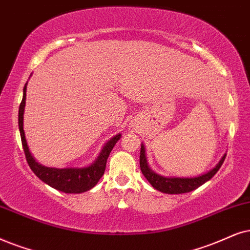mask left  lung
<instances>
[{
	"label": "left lung",
	"mask_w": 250,
	"mask_h": 250,
	"mask_svg": "<svg viewBox=\"0 0 250 250\" xmlns=\"http://www.w3.org/2000/svg\"><path fill=\"white\" fill-rule=\"evenodd\" d=\"M226 154H224L220 162L217 164L216 167L209 170L208 173L204 174L195 176V178H166V176L159 175L157 173H154L152 169L150 168L147 165L146 157H145V147L144 145H141V156H140V165L141 170L145 176V179L150 182V185L152 186L157 190L165 192V194H185V192H189L195 190L196 188H198L200 186L204 185L205 182L209 181L212 176L219 170L222 167L224 160H225Z\"/></svg>",
	"instance_id": "1"
}]
</instances>
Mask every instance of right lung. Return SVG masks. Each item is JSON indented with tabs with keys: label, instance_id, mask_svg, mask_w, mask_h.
I'll use <instances>...</instances> for the list:
<instances>
[{
	"label": "right lung",
	"instance_id": "add662e5",
	"mask_svg": "<svg viewBox=\"0 0 250 250\" xmlns=\"http://www.w3.org/2000/svg\"><path fill=\"white\" fill-rule=\"evenodd\" d=\"M25 100H26V84L24 86L23 99L20 105V112H18V125H20V132L21 138V144L26 157L28 166L33 170V173L39 178L41 181L47 185L58 189L60 191L67 192V194H81V192L90 190L99 181L100 178L104 175L106 168L107 158H108L110 151L114 147L116 142L120 140L121 135H116L107 142L105 146L103 147L102 152L93 164L90 166L81 167V168H54V167H46L41 165L34 159L30 150H28L25 134L23 129V118Z\"/></svg>",
	"mask_w": 250,
	"mask_h": 250
}]
</instances>
